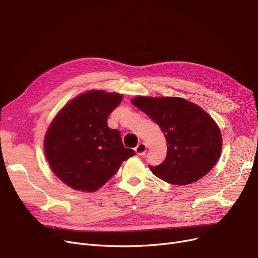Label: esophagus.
Listing matches in <instances>:
<instances>
[{"label": "esophagus", "instance_id": "esophagus-1", "mask_svg": "<svg viewBox=\"0 0 258 258\" xmlns=\"http://www.w3.org/2000/svg\"><path fill=\"white\" fill-rule=\"evenodd\" d=\"M135 152L138 156H143L145 154V152H147V145H145L143 142L139 143L135 148Z\"/></svg>", "mask_w": 258, "mask_h": 258}]
</instances>
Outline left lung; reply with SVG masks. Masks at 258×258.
<instances>
[{"label": "left lung", "instance_id": "left-lung-1", "mask_svg": "<svg viewBox=\"0 0 258 258\" xmlns=\"http://www.w3.org/2000/svg\"><path fill=\"white\" fill-rule=\"evenodd\" d=\"M132 103L159 125L167 141V154L155 176L172 184L186 185L206 176L219 159L221 133L200 106L179 97H143Z\"/></svg>", "mask_w": 258, "mask_h": 258}]
</instances>
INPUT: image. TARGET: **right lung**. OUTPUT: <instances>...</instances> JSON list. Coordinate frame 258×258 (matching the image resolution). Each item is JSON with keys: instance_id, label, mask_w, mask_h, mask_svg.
<instances>
[{"instance_id": "1", "label": "right lung", "mask_w": 258, "mask_h": 258, "mask_svg": "<svg viewBox=\"0 0 258 258\" xmlns=\"http://www.w3.org/2000/svg\"><path fill=\"white\" fill-rule=\"evenodd\" d=\"M123 96L104 91L83 93L54 117L44 138L46 159L61 181L77 191L95 192L135 155L107 118Z\"/></svg>"}]
</instances>
